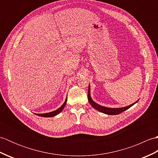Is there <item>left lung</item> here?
Segmentation results:
<instances>
[{
	"label": "left lung",
	"mask_w": 158,
	"mask_h": 158,
	"mask_svg": "<svg viewBox=\"0 0 158 158\" xmlns=\"http://www.w3.org/2000/svg\"><path fill=\"white\" fill-rule=\"evenodd\" d=\"M88 99L89 100V102L90 103V105H92V106H93L94 108L96 109L97 110H98V111L103 113L105 114H106V115H118V114L125 111V110L127 109H128L129 108H130L131 106H132L134 105H135V104H136L137 102L139 101V100H138L136 102H134L133 104H132V105H130L129 106H124V107H121V108H109V107L103 106L102 105H98V104H97L92 100L91 96H90V86H89V88H88Z\"/></svg>",
	"instance_id": "8db88e82"
}]
</instances>
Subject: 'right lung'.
<instances>
[{"instance_id":"obj_1","label":"right lung","mask_w":158,"mask_h":158,"mask_svg":"<svg viewBox=\"0 0 158 158\" xmlns=\"http://www.w3.org/2000/svg\"><path fill=\"white\" fill-rule=\"evenodd\" d=\"M66 102H67V96L66 98V100L63 103V105L60 107V108H58V109H56V110H53V111L52 112H49V113H42V114H36V115H39L40 117H54L56 115H58V114H59L60 112L62 111V110H63V109L64 108V106H66Z\"/></svg>"}]
</instances>
